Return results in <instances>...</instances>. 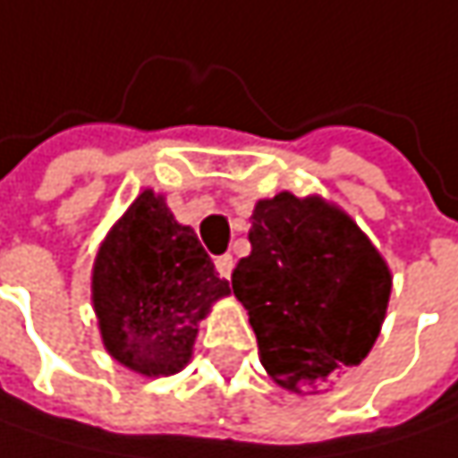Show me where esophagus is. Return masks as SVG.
Here are the masks:
<instances>
[{
    "label": "esophagus",
    "instance_id": "obj_1",
    "mask_svg": "<svg viewBox=\"0 0 458 458\" xmlns=\"http://www.w3.org/2000/svg\"><path fill=\"white\" fill-rule=\"evenodd\" d=\"M233 265H235V259L230 257V254H223V257H217L215 259V267L220 272V277H228L230 280V272H233Z\"/></svg>",
    "mask_w": 458,
    "mask_h": 458
}]
</instances>
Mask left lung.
Returning <instances> with one entry per match:
<instances>
[{
	"label": "left lung",
	"mask_w": 458,
	"mask_h": 458,
	"mask_svg": "<svg viewBox=\"0 0 458 458\" xmlns=\"http://www.w3.org/2000/svg\"><path fill=\"white\" fill-rule=\"evenodd\" d=\"M249 241L230 283L259 359L280 388L314 394L375 346L391 270L352 217L319 196L283 191L257 201Z\"/></svg>",
	"instance_id": "left-lung-1"
}]
</instances>
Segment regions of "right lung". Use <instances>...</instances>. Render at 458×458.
<instances>
[{
    "label": "right lung",
    "mask_w": 458,
    "mask_h": 458,
    "mask_svg": "<svg viewBox=\"0 0 458 458\" xmlns=\"http://www.w3.org/2000/svg\"><path fill=\"white\" fill-rule=\"evenodd\" d=\"M228 293L193 228L148 188L106 233L91 275L105 349L144 377L181 372L199 322Z\"/></svg>",
    "instance_id": "1"
}]
</instances>
